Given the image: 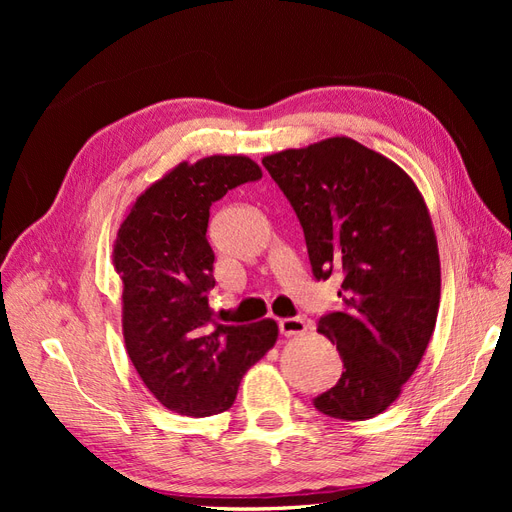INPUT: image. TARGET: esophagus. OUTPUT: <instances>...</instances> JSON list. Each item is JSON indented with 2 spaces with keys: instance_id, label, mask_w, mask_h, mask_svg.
Returning <instances> with one entry per match:
<instances>
[{
  "instance_id": "esophagus-1",
  "label": "esophagus",
  "mask_w": 512,
  "mask_h": 512,
  "mask_svg": "<svg viewBox=\"0 0 512 512\" xmlns=\"http://www.w3.org/2000/svg\"><path fill=\"white\" fill-rule=\"evenodd\" d=\"M307 331V324L303 318H282L280 320V333L284 337H292V335H303Z\"/></svg>"
}]
</instances>
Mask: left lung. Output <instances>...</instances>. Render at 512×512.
<instances>
[{
	"mask_svg": "<svg viewBox=\"0 0 512 512\" xmlns=\"http://www.w3.org/2000/svg\"><path fill=\"white\" fill-rule=\"evenodd\" d=\"M303 226L316 280L342 277V307L318 320L344 361L316 410L365 421L421 363L440 307V254L423 194L404 168L348 136L262 158Z\"/></svg>",
	"mask_w": 512,
	"mask_h": 512,
	"instance_id": "1",
	"label": "left lung"
}]
</instances>
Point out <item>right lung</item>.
<instances>
[{
	"mask_svg": "<svg viewBox=\"0 0 512 512\" xmlns=\"http://www.w3.org/2000/svg\"><path fill=\"white\" fill-rule=\"evenodd\" d=\"M262 177L245 156L181 162L136 198L113 245L126 350L151 395L185 416L232 406L243 374L277 342V322L218 324L209 307L215 254L209 207Z\"/></svg>",
	"mask_w": 512,
	"mask_h": 512,
	"instance_id": "obj_1",
	"label": "right lung"
}]
</instances>
